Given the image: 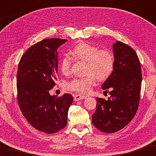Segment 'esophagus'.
Returning a JSON list of instances; mask_svg holds the SVG:
<instances>
[{"mask_svg": "<svg viewBox=\"0 0 156 156\" xmlns=\"http://www.w3.org/2000/svg\"><path fill=\"white\" fill-rule=\"evenodd\" d=\"M86 98V96H83V95H75L74 96V100L75 101L81 100V99H84Z\"/></svg>", "mask_w": 156, "mask_h": 156, "instance_id": "esophagus-1", "label": "esophagus"}]
</instances>
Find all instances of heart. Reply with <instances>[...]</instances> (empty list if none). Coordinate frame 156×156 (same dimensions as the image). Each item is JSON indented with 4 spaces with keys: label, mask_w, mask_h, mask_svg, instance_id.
I'll return each instance as SVG.
<instances>
[{
    "label": "heart",
    "mask_w": 156,
    "mask_h": 156,
    "mask_svg": "<svg viewBox=\"0 0 156 156\" xmlns=\"http://www.w3.org/2000/svg\"><path fill=\"white\" fill-rule=\"evenodd\" d=\"M71 54L79 59L86 61V73L83 77L74 78L66 83L67 90L86 94L95 85L96 80L104 81L113 73L115 66L114 56L108 50H99L95 45L80 42L73 48ZM59 68L63 75L70 73L71 61L68 56H63L60 61Z\"/></svg>",
    "instance_id": "obj_1"
}]
</instances>
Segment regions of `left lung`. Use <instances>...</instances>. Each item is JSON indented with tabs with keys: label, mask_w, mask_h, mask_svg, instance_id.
Instances as JSON below:
<instances>
[{
	"label": "left lung",
	"mask_w": 156,
	"mask_h": 156,
	"mask_svg": "<svg viewBox=\"0 0 156 156\" xmlns=\"http://www.w3.org/2000/svg\"><path fill=\"white\" fill-rule=\"evenodd\" d=\"M115 66L102 84L111 95L108 100L97 98L92 122L99 131L112 133L123 129L136 114L139 106L142 72L136 51L121 41L113 45Z\"/></svg>",
	"instance_id": "8db88e82"
}]
</instances>
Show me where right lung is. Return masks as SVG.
Instances as JSON below:
<instances>
[{
  "label": "right lung",
  "mask_w": 156,
  "mask_h": 156,
  "mask_svg": "<svg viewBox=\"0 0 156 156\" xmlns=\"http://www.w3.org/2000/svg\"><path fill=\"white\" fill-rule=\"evenodd\" d=\"M68 41L52 38L28 48L19 61L16 76L18 103L27 121L48 134L57 133L68 123L70 94L57 98L49 91L55 86L58 68L57 48Z\"/></svg>",
  "instance_id": "add662e5"
}]
</instances>
